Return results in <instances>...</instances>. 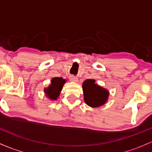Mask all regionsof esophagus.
<instances>
[{
    "mask_svg": "<svg viewBox=\"0 0 152 152\" xmlns=\"http://www.w3.org/2000/svg\"><path fill=\"white\" fill-rule=\"evenodd\" d=\"M69 79H70L71 81H74V82L78 81V78L76 77H75V76H71L70 78H69Z\"/></svg>",
    "mask_w": 152,
    "mask_h": 152,
    "instance_id": "1",
    "label": "esophagus"
}]
</instances>
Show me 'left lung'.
I'll list each match as a JSON object with an SVG mask.
<instances>
[{
    "label": "left lung",
    "instance_id": "1",
    "mask_svg": "<svg viewBox=\"0 0 152 152\" xmlns=\"http://www.w3.org/2000/svg\"><path fill=\"white\" fill-rule=\"evenodd\" d=\"M95 81L94 79H87L82 85L84 102L93 108L99 107L106 104L109 95L108 90L99 86Z\"/></svg>",
    "mask_w": 152,
    "mask_h": 152
}]
</instances>
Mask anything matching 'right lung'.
<instances>
[{
  "label": "right lung",
  "mask_w": 152,
  "mask_h": 152,
  "mask_svg": "<svg viewBox=\"0 0 152 152\" xmlns=\"http://www.w3.org/2000/svg\"><path fill=\"white\" fill-rule=\"evenodd\" d=\"M51 83L48 88H44V92L46 94V96L50 100H56L60 95L63 86L66 83V80L60 77H55L52 78Z\"/></svg>",
  "instance_id": "add662e5"
}]
</instances>
